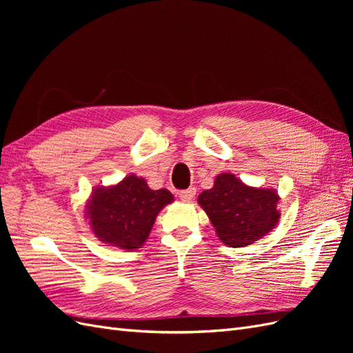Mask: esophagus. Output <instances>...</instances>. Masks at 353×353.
I'll return each instance as SVG.
<instances>
[{
  "label": "esophagus",
  "instance_id": "obj_1",
  "mask_svg": "<svg viewBox=\"0 0 353 353\" xmlns=\"http://www.w3.org/2000/svg\"><path fill=\"white\" fill-rule=\"evenodd\" d=\"M194 196H196V188L194 187H190L187 190L179 191V199L184 200V201H191L194 199Z\"/></svg>",
  "mask_w": 353,
  "mask_h": 353
}]
</instances>
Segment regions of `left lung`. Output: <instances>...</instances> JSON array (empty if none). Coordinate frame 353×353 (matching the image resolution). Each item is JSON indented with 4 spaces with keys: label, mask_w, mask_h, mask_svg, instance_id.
<instances>
[{
    "label": "left lung",
    "mask_w": 353,
    "mask_h": 353,
    "mask_svg": "<svg viewBox=\"0 0 353 353\" xmlns=\"http://www.w3.org/2000/svg\"><path fill=\"white\" fill-rule=\"evenodd\" d=\"M199 205L206 212L219 240L244 248L266 236L280 221V196L271 188L245 185L236 175L219 174L210 190L201 191Z\"/></svg>",
    "instance_id": "8db88e82"
}]
</instances>
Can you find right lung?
<instances>
[{"mask_svg":"<svg viewBox=\"0 0 353 353\" xmlns=\"http://www.w3.org/2000/svg\"><path fill=\"white\" fill-rule=\"evenodd\" d=\"M172 201L170 191L152 190L144 178L128 175L119 184L95 188L85 208L95 237L134 250L145 243L159 212Z\"/></svg>","mask_w":353,"mask_h":353,"instance_id":"obj_1","label":"right lung"}]
</instances>
